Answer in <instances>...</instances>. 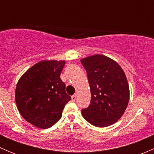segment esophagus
Masks as SVG:
<instances>
[{
  "label": "esophagus",
  "mask_w": 154,
  "mask_h": 154,
  "mask_svg": "<svg viewBox=\"0 0 154 154\" xmlns=\"http://www.w3.org/2000/svg\"><path fill=\"white\" fill-rule=\"evenodd\" d=\"M77 94H74V95L71 96V100H72L73 101H74V100H76V99H77Z\"/></svg>",
  "instance_id": "obj_1"
}]
</instances>
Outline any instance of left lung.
<instances>
[{"instance_id":"left-lung-1","label":"left lung","mask_w":154,"mask_h":154,"mask_svg":"<svg viewBox=\"0 0 154 154\" xmlns=\"http://www.w3.org/2000/svg\"><path fill=\"white\" fill-rule=\"evenodd\" d=\"M86 70L91 102L82 116L97 127L110 126L125 113L130 88L125 71L119 63L106 56L95 54L80 60Z\"/></svg>"}]
</instances>
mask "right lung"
<instances>
[{
	"label": "right lung",
	"instance_id": "obj_1",
	"mask_svg": "<svg viewBox=\"0 0 154 154\" xmlns=\"http://www.w3.org/2000/svg\"><path fill=\"white\" fill-rule=\"evenodd\" d=\"M66 61L43 60L29 68L18 81L15 103L18 112L31 125L47 129L62 117L71 97L60 74Z\"/></svg>",
	"mask_w": 154,
	"mask_h": 154
}]
</instances>
